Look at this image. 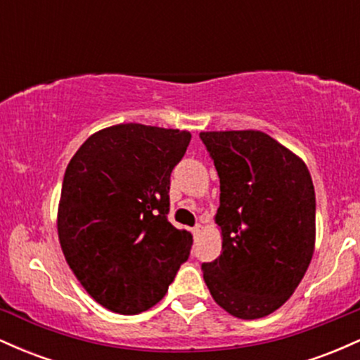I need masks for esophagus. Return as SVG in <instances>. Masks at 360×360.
<instances>
[{"mask_svg":"<svg viewBox=\"0 0 360 360\" xmlns=\"http://www.w3.org/2000/svg\"><path fill=\"white\" fill-rule=\"evenodd\" d=\"M203 230H205V226L201 225V223H196V226H194V229H193V233H194V237H198V235H201V233H203Z\"/></svg>","mask_w":360,"mask_h":360,"instance_id":"obj_1","label":"esophagus"}]
</instances>
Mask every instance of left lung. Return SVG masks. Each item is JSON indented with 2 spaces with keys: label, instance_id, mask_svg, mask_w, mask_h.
I'll return each mask as SVG.
<instances>
[{
  "label": "left lung",
  "instance_id": "1",
  "mask_svg": "<svg viewBox=\"0 0 360 360\" xmlns=\"http://www.w3.org/2000/svg\"><path fill=\"white\" fill-rule=\"evenodd\" d=\"M220 177L221 254L201 266L213 300L255 320L283 307L315 252V188L307 164L259 130L201 131Z\"/></svg>",
  "mask_w": 360,
  "mask_h": 360
}]
</instances>
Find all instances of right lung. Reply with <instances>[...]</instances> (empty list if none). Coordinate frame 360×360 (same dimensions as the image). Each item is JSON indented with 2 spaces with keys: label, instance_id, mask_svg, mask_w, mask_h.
<instances>
[{
  "label": "right lung",
  "instance_id": "right-lung-1",
  "mask_svg": "<svg viewBox=\"0 0 360 360\" xmlns=\"http://www.w3.org/2000/svg\"><path fill=\"white\" fill-rule=\"evenodd\" d=\"M188 130L120 123L96 131L65 169L57 233L74 276L101 307L137 315L159 303L191 233L167 220L171 172Z\"/></svg>",
  "mask_w": 360,
  "mask_h": 360
}]
</instances>
